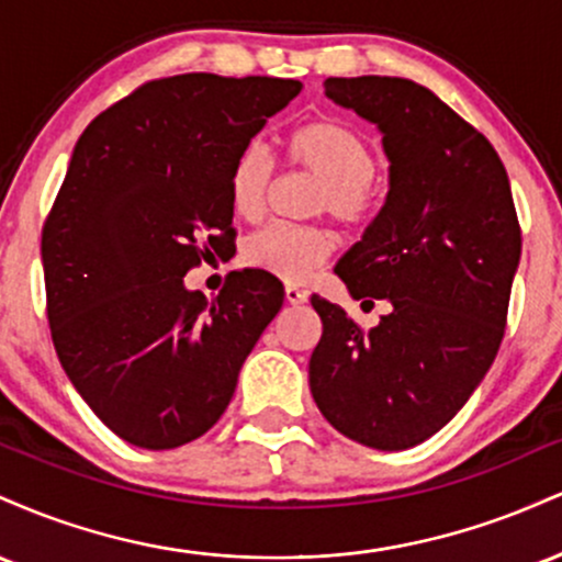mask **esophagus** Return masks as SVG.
Wrapping results in <instances>:
<instances>
[{"label":"esophagus","mask_w":562,"mask_h":562,"mask_svg":"<svg viewBox=\"0 0 562 562\" xmlns=\"http://www.w3.org/2000/svg\"><path fill=\"white\" fill-rule=\"evenodd\" d=\"M285 301L290 303V306H301V303L308 301V293H306V290L295 288V285H288L285 288Z\"/></svg>","instance_id":"obj_1"}]
</instances>
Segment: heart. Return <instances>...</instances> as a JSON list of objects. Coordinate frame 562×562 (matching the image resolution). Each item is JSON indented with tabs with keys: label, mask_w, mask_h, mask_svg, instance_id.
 <instances>
[{
	"label": "heart",
	"mask_w": 562,
	"mask_h": 562,
	"mask_svg": "<svg viewBox=\"0 0 562 562\" xmlns=\"http://www.w3.org/2000/svg\"><path fill=\"white\" fill-rule=\"evenodd\" d=\"M288 160L317 179L312 214H327L344 227H362L378 205V156L362 132L335 119L308 121L288 137ZM229 205L243 222H256L272 187V158L259 142L245 145L229 169ZM333 232L269 224L243 243L245 267L282 282H303L333 256Z\"/></svg>",
	"instance_id": "heart-1"
}]
</instances>
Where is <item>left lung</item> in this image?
Here are the masks:
<instances>
[{"label":"left lung","mask_w":562,"mask_h":562,"mask_svg":"<svg viewBox=\"0 0 562 562\" xmlns=\"http://www.w3.org/2000/svg\"><path fill=\"white\" fill-rule=\"evenodd\" d=\"M325 94L383 134L389 195L335 274L357 301L391 308L364 333L338 303L312 295L322 338L308 385L346 438L409 449L465 406L499 351L520 261L518 214L492 142L430 89L357 76L327 79Z\"/></svg>","instance_id":"1"}]
</instances>
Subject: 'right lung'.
<instances>
[{
    "label": "right lung",
    "instance_id": "obj_1",
    "mask_svg": "<svg viewBox=\"0 0 562 562\" xmlns=\"http://www.w3.org/2000/svg\"><path fill=\"white\" fill-rule=\"evenodd\" d=\"M303 83L182 74L142 83L83 128L42 229L47 319L63 370L139 449L195 441L285 290L232 272L214 301L184 274L235 243L232 160Z\"/></svg>",
    "mask_w": 562,
    "mask_h": 562
}]
</instances>
